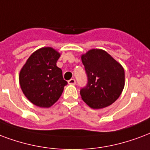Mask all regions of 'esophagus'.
<instances>
[{
    "label": "esophagus",
    "mask_w": 150,
    "mask_h": 150,
    "mask_svg": "<svg viewBox=\"0 0 150 150\" xmlns=\"http://www.w3.org/2000/svg\"><path fill=\"white\" fill-rule=\"evenodd\" d=\"M75 80L74 79H71L70 80H68V84H70V85H75Z\"/></svg>",
    "instance_id": "obj_1"
}]
</instances>
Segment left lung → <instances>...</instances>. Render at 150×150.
<instances>
[{"label":"left lung","instance_id":"1","mask_svg":"<svg viewBox=\"0 0 150 150\" xmlns=\"http://www.w3.org/2000/svg\"><path fill=\"white\" fill-rule=\"evenodd\" d=\"M87 84L80 90L83 101L92 108H103L115 102L125 84L124 69L108 52L93 49L82 55Z\"/></svg>","mask_w":150,"mask_h":150}]
</instances>
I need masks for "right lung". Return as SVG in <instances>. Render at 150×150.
<instances>
[{
    "label": "right lung",
    "mask_w": 150,
    "mask_h": 150,
    "mask_svg": "<svg viewBox=\"0 0 150 150\" xmlns=\"http://www.w3.org/2000/svg\"><path fill=\"white\" fill-rule=\"evenodd\" d=\"M60 53L51 47H43L33 52L19 72V84L26 98L42 108L56 103L67 84L62 70L57 66Z\"/></svg>",
    "instance_id": "1"
}]
</instances>
